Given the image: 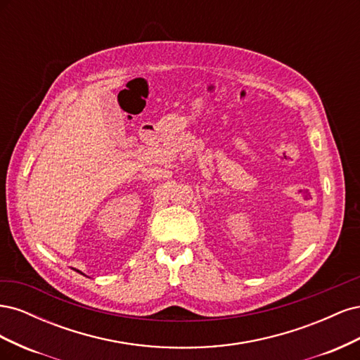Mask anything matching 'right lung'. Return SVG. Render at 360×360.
Masks as SVG:
<instances>
[{"instance_id": "1", "label": "right lung", "mask_w": 360, "mask_h": 360, "mask_svg": "<svg viewBox=\"0 0 360 360\" xmlns=\"http://www.w3.org/2000/svg\"><path fill=\"white\" fill-rule=\"evenodd\" d=\"M76 271H79V270H76ZM79 274H81V275H84V274H82V271H79Z\"/></svg>"}]
</instances>
